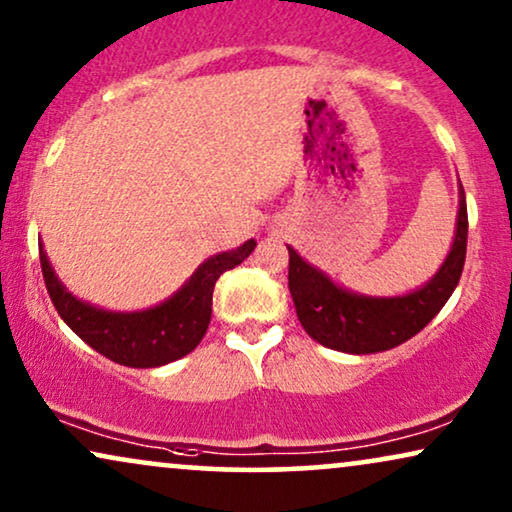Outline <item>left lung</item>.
I'll list each match as a JSON object with an SVG mask.
<instances>
[{"label": "left lung", "instance_id": "8db88e82", "mask_svg": "<svg viewBox=\"0 0 512 512\" xmlns=\"http://www.w3.org/2000/svg\"><path fill=\"white\" fill-rule=\"evenodd\" d=\"M468 245V205L458 191L456 236L449 255L423 288L397 297H368L345 290L304 262L288 245V288L302 328L323 347L347 354L385 352L423 331L439 314L458 281Z\"/></svg>", "mask_w": 512, "mask_h": 512}]
</instances>
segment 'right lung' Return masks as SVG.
<instances>
[{"instance_id": "right-lung-1", "label": "right lung", "mask_w": 512, "mask_h": 512, "mask_svg": "<svg viewBox=\"0 0 512 512\" xmlns=\"http://www.w3.org/2000/svg\"><path fill=\"white\" fill-rule=\"evenodd\" d=\"M255 245L250 238L241 248L219 252L205 260L170 300L144 312H106L77 300L58 281L42 245L40 262L51 302L77 338L120 366L155 368L186 357L198 347L210 326L212 290L217 278L238 267Z\"/></svg>"}]
</instances>
